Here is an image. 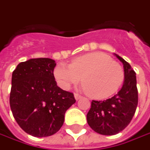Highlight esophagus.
Instances as JSON below:
<instances>
[{"mask_svg": "<svg viewBox=\"0 0 150 150\" xmlns=\"http://www.w3.org/2000/svg\"><path fill=\"white\" fill-rule=\"evenodd\" d=\"M75 98L76 100H80V99H81L82 98V96H80V95H79V94H77V93H75Z\"/></svg>", "mask_w": 150, "mask_h": 150, "instance_id": "1", "label": "esophagus"}]
</instances>
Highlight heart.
I'll return each mask as SVG.
<instances>
[{"label": "heart", "instance_id": "b5f03b06", "mask_svg": "<svg viewBox=\"0 0 150 150\" xmlns=\"http://www.w3.org/2000/svg\"><path fill=\"white\" fill-rule=\"evenodd\" d=\"M54 79L63 89H70L82 80L83 88L96 99L114 95L125 79V71L118 62L102 52H91L72 59L70 65L60 63L54 67Z\"/></svg>", "mask_w": 150, "mask_h": 150}]
</instances>
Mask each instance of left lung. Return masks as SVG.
I'll use <instances>...</instances> for the list:
<instances>
[{"instance_id": "8db88e82", "label": "left lung", "mask_w": 150, "mask_h": 150, "mask_svg": "<svg viewBox=\"0 0 150 150\" xmlns=\"http://www.w3.org/2000/svg\"><path fill=\"white\" fill-rule=\"evenodd\" d=\"M115 55L124 65L125 82L121 90L106 100H92L87 114L88 125L103 135H114L124 130L132 120L138 105L135 72L127 61Z\"/></svg>"}]
</instances>
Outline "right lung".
<instances>
[{
	"label": "right lung",
	"mask_w": 150,
	"mask_h": 150,
	"mask_svg": "<svg viewBox=\"0 0 150 150\" xmlns=\"http://www.w3.org/2000/svg\"><path fill=\"white\" fill-rule=\"evenodd\" d=\"M54 59L35 58L20 63L12 73L10 106L19 126L35 137L54 134L65 113L75 103L74 94L54 80Z\"/></svg>",
	"instance_id": "1"
}]
</instances>
